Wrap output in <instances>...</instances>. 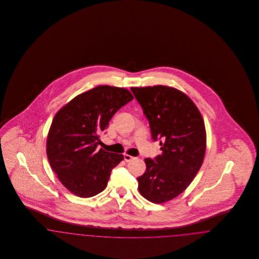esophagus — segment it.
<instances>
[{
    "instance_id": "obj_1",
    "label": "esophagus",
    "mask_w": 259,
    "mask_h": 259,
    "mask_svg": "<svg viewBox=\"0 0 259 259\" xmlns=\"http://www.w3.org/2000/svg\"><path fill=\"white\" fill-rule=\"evenodd\" d=\"M134 157L133 156H131V155H129V154H124V160L126 161V162H129V161L132 160Z\"/></svg>"
}]
</instances>
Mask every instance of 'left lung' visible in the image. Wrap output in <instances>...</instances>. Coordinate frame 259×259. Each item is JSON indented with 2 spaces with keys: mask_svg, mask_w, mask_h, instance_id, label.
I'll return each instance as SVG.
<instances>
[{
  "mask_svg": "<svg viewBox=\"0 0 259 259\" xmlns=\"http://www.w3.org/2000/svg\"><path fill=\"white\" fill-rule=\"evenodd\" d=\"M131 91L162 150L154 159H145L147 170L138 178V188L147 200L161 204L184 192L200 170L207 142L204 119L192 100L176 88L132 87Z\"/></svg>",
  "mask_w": 259,
  "mask_h": 259,
  "instance_id": "8db88e82",
  "label": "left lung"
}]
</instances>
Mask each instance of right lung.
<instances>
[{"mask_svg":"<svg viewBox=\"0 0 259 259\" xmlns=\"http://www.w3.org/2000/svg\"><path fill=\"white\" fill-rule=\"evenodd\" d=\"M133 100L125 88L100 85L81 93L55 114L47 141V154L62 185L78 197L95 196L108 185L122 154L97 150L99 135L113 114Z\"/></svg>","mask_w":259,"mask_h":259,"instance_id":"right-lung-1","label":"right lung"}]
</instances>
